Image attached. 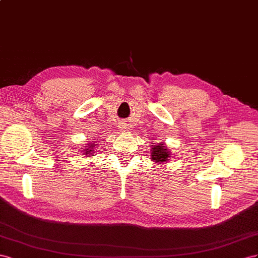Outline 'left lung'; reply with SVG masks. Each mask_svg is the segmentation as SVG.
<instances>
[{
    "label": "left lung",
    "mask_w": 258,
    "mask_h": 258,
    "mask_svg": "<svg viewBox=\"0 0 258 258\" xmlns=\"http://www.w3.org/2000/svg\"><path fill=\"white\" fill-rule=\"evenodd\" d=\"M167 149H164L163 146H156L152 148L151 151V159L156 162H164L170 157V152L166 151Z\"/></svg>",
    "instance_id": "8db88e82"
}]
</instances>
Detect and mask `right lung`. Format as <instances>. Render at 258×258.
<instances>
[{
	"label": "right lung",
	"instance_id": "right-lung-1",
	"mask_svg": "<svg viewBox=\"0 0 258 258\" xmlns=\"http://www.w3.org/2000/svg\"><path fill=\"white\" fill-rule=\"evenodd\" d=\"M94 146H95V145H92V146H90V147H91V148H93ZM92 151H93V150H91V149H86V150H85V152H87V156H88V154H91Z\"/></svg>",
	"mask_w": 258,
	"mask_h": 258
}]
</instances>
